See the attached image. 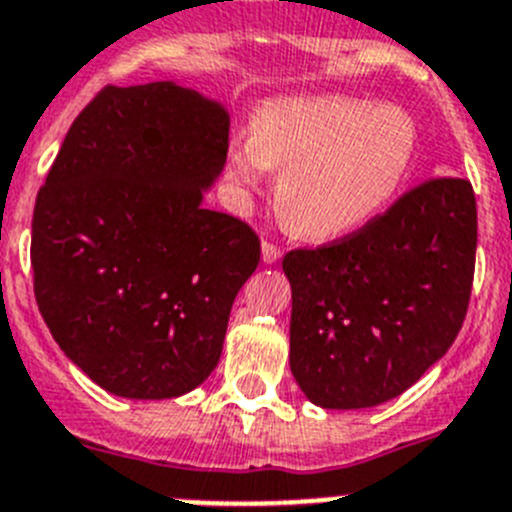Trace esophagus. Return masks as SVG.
<instances>
[{
  "label": "esophagus",
  "instance_id": "obj_1",
  "mask_svg": "<svg viewBox=\"0 0 512 512\" xmlns=\"http://www.w3.org/2000/svg\"><path fill=\"white\" fill-rule=\"evenodd\" d=\"M261 259L264 264H276L281 259V248L274 243H261Z\"/></svg>",
  "mask_w": 512,
  "mask_h": 512
}]
</instances>
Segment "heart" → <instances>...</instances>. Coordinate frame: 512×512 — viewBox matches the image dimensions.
<instances>
[{
    "label": "heart",
    "mask_w": 512,
    "mask_h": 512,
    "mask_svg": "<svg viewBox=\"0 0 512 512\" xmlns=\"http://www.w3.org/2000/svg\"><path fill=\"white\" fill-rule=\"evenodd\" d=\"M414 124L396 106L350 96L279 98L256 114L251 139L225 154V175L261 190L271 170L276 208L294 236L335 241L386 208L414 157Z\"/></svg>",
    "instance_id": "heart-1"
}]
</instances>
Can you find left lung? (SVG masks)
<instances>
[{
  "instance_id": "obj_1",
  "label": "left lung",
  "mask_w": 512,
  "mask_h": 512,
  "mask_svg": "<svg viewBox=\"0 0 512 512\" xmlns=\"http://www.w3.org/2000/svg\"><path fill=\"white\" fill-rule=\"evenodd\" d=\"M477 205L467 180L406 192L330 246L289 251V368L322 409H370L444 358L467 314Z\"/></svg>"
}]
</instances>
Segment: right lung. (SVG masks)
Returning <instances> with one entry per match:
<instances>
[{
	"mask_svg": "<svg viewBox=\"0 0 512 512\" xmlns=\"http://www.w3.org/2000/svg\"><path fill=\"white\" fill-rule=\"evenodd\" d=\"M231 116L175 81L106 86L73 121L32 215L35 299L65 358L134 401L218 365L259 238L205 208Z\"/></svg>",
	"mask_w": 512,
	"mask_h": 512,
	"instance_id": "add662e5",
	"label": "right lung"
}]
</instances>
